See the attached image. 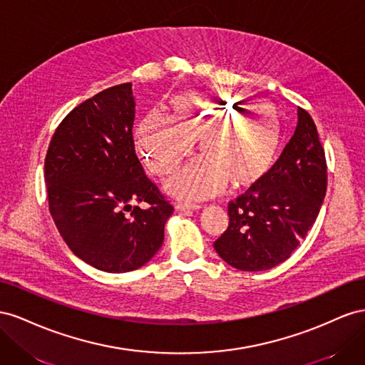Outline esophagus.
Listing matches in <instances>:
<instances>
[{
    "instance_id": "esophagus-1",
    "label": "esophagus",
    "mask_w": 365,
    "mask_h": 365,
    "mask_svg": "<svg viewBox=\"0 0 365 365\" xmlns=\"http://www.w3.org/2000/svg\"><path fill=\"white\" fill-rule=\"evenodd\" d=\"M175 207L179 211H197V210H200L202 205H199V203H188V202H179V203L175 205Z\"/></svg>"
}]
</instances>
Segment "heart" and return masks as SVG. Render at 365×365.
Returning <instances> with one entry per match:
<instances>
[{"mask_svg":"<svg viewBox=\"0 0 365 365\" xmlns=\"http://www.w3.org/2000/svg\"><path fill=\"white\" fill-rule=\"evenodd\" d=\"M211 93H186L175 99L171 116L151 110L136 128L138 148L148 168L168 175L200 138L203 155L173 175L166 190L186 200L220 194L232 179L246 183L262 173L278 143V116L269 102Z\"/></svg>","mask_w":365,"mask_h":365,"instance_id":"1","label":"heart"}]
</instances>
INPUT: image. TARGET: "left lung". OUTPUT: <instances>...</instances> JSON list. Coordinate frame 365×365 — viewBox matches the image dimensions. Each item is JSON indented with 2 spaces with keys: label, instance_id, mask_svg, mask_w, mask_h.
Segmentation results:
<instances>
[{
  "label": "left lung",
  "instance_id": "left-lung-1",
  "mask_svg": "<svg viewBox=\"0 0 365 365\" xmlns=\"http://www.w3.org/2000/svg\"><path fill=\"white\" fill-rule=\"evenodd\" d=\"M326 190L324 148L314 119L298 107L294 136L272 168L229 202V226L215 240V252L246 272L283 263L314 226Z\"/></svg>",
  "mask_w": 365,
  "mask_h": 365
}]
</instances>
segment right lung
Wrapping results in <instances>:
<instances>
[{"mask_svg":"<svg viewBox=\"0 0 365 365\" xmlns=\"http://www.w3.org/2000/svg\"><path fill=\"white\" fill-rule=\"evenodd\" d=\"M134 107L130 82L82 102L59 123L44 162L61 237L87 264L111 274L148 263L174 212L134 150Z\"/></svg>","mask_w":365,"mask_h":365,"instance_id":"right-lung-1","label":"right lung"}]
</instances>
